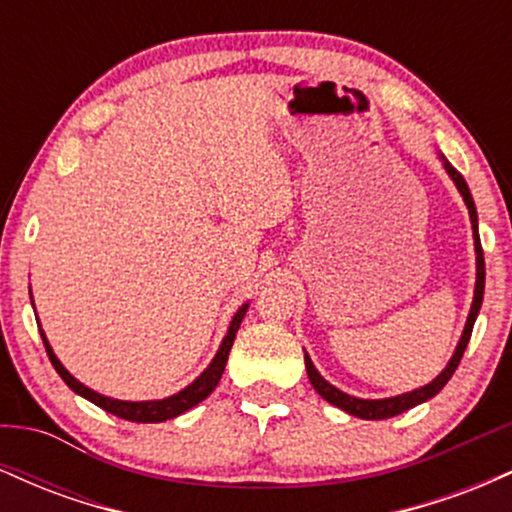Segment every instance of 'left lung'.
<instances>
[{
	"mask_svg": "<svg viewBox=\"0 0 512 512\" xmlns=\"http://www.w3.org/2000/svg\"><path fill=\"white\" fill-rule=\"evenodd\" d=\"M440 161H443V168L445 173L450 175V180L455 182L457 192H460L464 204H467L469 209V221H472V231H474V252H477V284H474V301H472V308H469V315H467V322H464V330H462V337L460 342L455 346V354L450 356L448 366H445L436 378L431 380V383L424 385V387H416V390L411 392H404V395H395V397H385V399H361V397H354V395H346V392L339 390V387H334L332 383H327L325 378H322L320 373H317L315 363L310 361V356L305 354V370H308V380L310 385L315 387V392L320 395L322 399H327V402L334 404V407H339L346 414L351 416H358V419H368V421H380V419H390V416H397L402 414V411L407 409H414L416 404H424L428 402L431 397H436L440 390H443L445 385H448V380L452 378V373H455L457 366H460V358L464 354V349H467L469 344V337H472V330H474V322H477V315L481 310V301H484V279H486V267H484V250H481V240H479V219H477V207H474V199H472V192H469L467 182L460 175V170L452 168L450 161L445 158L443 154H438Z\"/></svg>",
	"mask_w": 512,
	"mask_h": 512,
	"instance_id": "8db88e82",
	"label": "left lung"
}]
</instances>
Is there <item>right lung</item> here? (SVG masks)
Instances as JSON below:
<instances>
[{
	"label": "right lung",
	"mask_w": 512,
	"mask_h": 512,
	"mask_svg": "<svg viewBox=\"0 0 512 512\" xmlns=\"http://www.w3.org/2000/svg\"><path fill=\"white\" fill-rule=\"evenodd\" d=\"M248 308H250V303H243L236 310V315H233L231 325H228V332H226V337H223L219 351H216V356L211 358L209 366L199 373V378L192 380L187 387H182V390L175 392V395H170L166 399H146V402H127V399L105 397V395H101V392L91 390V387L79 383V380H76L74 375L62 366L60 358L55 356V351H52L48 337H45V332L40 330V325H38V330H40V337H43L45 349H48L50 363L55 366L57 373H60V378L64 380V383L69 385V390H74L76 395H81L84 399H88V402L96 404V407L105 409L108 414L120 416V419H125V421H137V424H161V421L175 419V416L185 414V411L197 407L202 399H207L211 392L216 390V385H219V380L223 375V368H226L228 354H231L233 339H236V332H238L240 322H243L245 313H248Z\"/></svg>",
	"instance_id": "obj_1"
}]
</instances>
